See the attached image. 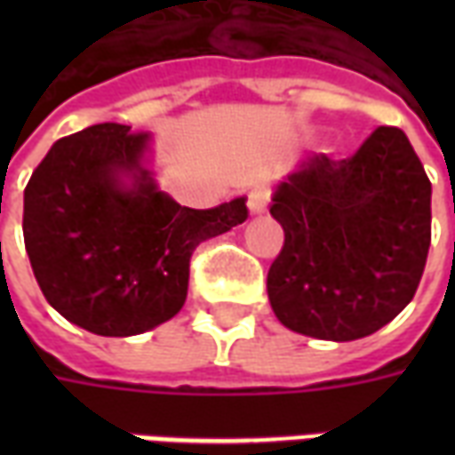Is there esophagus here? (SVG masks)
<instances>
[{
  "mask_svg": "<svg viewBox=\"0 0 455 455\" xmlns=\"http://www.w3.org/2000/svg\"><path fill=\"white\" fill-rule=\"evenodd\" d=\"M267 199H270V192L266 188H256L248 192V212L256 217V214H263L267 209Z\"/></svg>",
  "mask_w": 455,
  "mask_h": 455,
  "instance_id": "obj_1",
  "label": "esophagus"
}]
</instances>
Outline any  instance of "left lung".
I'll return each mask as SVG.
<instances>
[{"label":"left lung","instance_id":"left-lung-1","mask_svg":"<svg viewBox=\"0 0 455 455\" xmlns=\"http://www.w3.org/2000/svg\"><path fill=\"white\" fill-rule=\"evenodd\" d=\"M270 214L285 243L267 299L287 329L355 341L411 302L431 243V182L404 131L380 126L346 160L309 156L277 185Z\"/></svg>","mask_w":455,"mask_h":455}]
</instances>
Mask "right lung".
Wrapping results in <instances>:
<instances>
[{"label": "right lung", "mask_w": 455, "mask_h": 455, "mask_svg": "<svg viewBox=\"0 0 455 455\" xmlns=\"http://www.w3.org/2000/svg\"><path fill=\"white\" fill-rule=\"evenodd\" d=\"M150 133L94 124L55 140L24 189V243L55 312L100 336L178 315L192 251L248 217L246 197L180 207L148 168Z\"/></svg>", "instance_id": "right-lung-1"}]
</instances>
